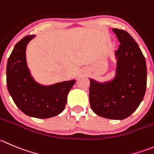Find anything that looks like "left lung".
<instances>
[{"instance_id": "1", "label": "left lung", "mask_w": 154, "mask_h": 154, "mask_svg": "<svg viewBox=\"0 0 154 154\" xmlns=\"http://www.w3.org/2000/svg\"><path fill=\"white\" fill-rule=\"evenodd\" d=\"M112 30L121 43L116 52V76L103 84L90 79L89 97L92 110L99 116L122 120L143 100L147 71L144 56L131 35L123 29Z\"/></svg>"}]
</instances>
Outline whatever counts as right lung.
Listing matches in <instances>:
<instances>
[{"mask_svg":"<svg viewBox=\"0 0 154 154\" xmlns=\"http://www.w3.org/2000/svg\"><path fill=\"white\" fill-rule=\"evenodd\" d=\"M35 35H26L15 45L7 64V86L17 107L26 115L38 119L57 116L64 109L68 92L76 80L45 87L31 77L26 61V48Z\"/></svg>","mask_w":154,"mask_h":154,"instance_id":"right-lung-1","label":"right lung"}]
</instances>
